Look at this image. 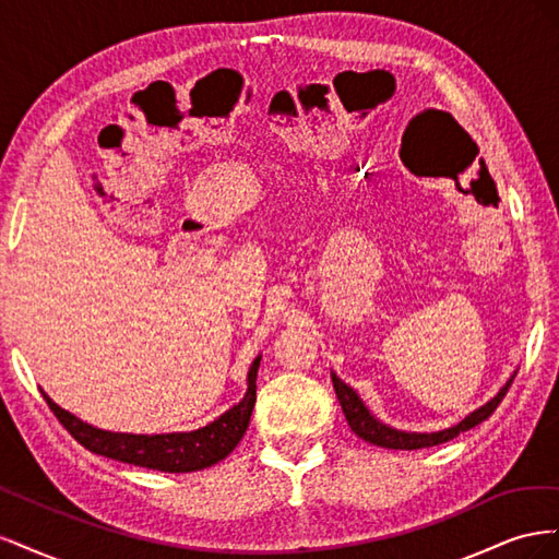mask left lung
<instances>
[{
    "mask_svg": "<svg viewBox=\"0 0 559 559\" xmlns=\"http://www.w3.org/2000/svg\"><path fill=\"white\" fill-rule=\"evenodd\" d=\"M331 380H333L335 396H337V401H341V408L345 413L349 429L357 433L359 438H364L366 443H373V445H380V448H386V450H419V448H433V445L452 441L454 436H460L462 431L478 427L480 421H485L489 415H492L497 411V405L501 403V399L506 396V392H509L511 382H513V380L506 382V386L492 401L485 403L483 408L473 411L456 427H450L445 431H436V433H405V431H396L392 427L382 425V421H378L373 415H370L366 411V405L361 403V399L357 396V392H354L352 386H347L335 373H331Z\"/></svg>",
    "mask_w": 559,
    "mask_h": 559,
    "instance_id": "left-lung-1",
    "label": "left lung"
}]
</instances>
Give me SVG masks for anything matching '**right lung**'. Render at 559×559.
I'll use <instances>...</instances> for the list:
<instances>
[{
	"mask_svg": "<svg viewBox=\"0 0 559 559\" xmlns=\"http://www.w3.org/2000/svg\"><path fill=\"white\" fill-rule=\"evenodd\" d=\"M261 357L251 364L247 376V394L245 399L233 405L222 417L214 419L212 425L189 433H158V436H134V433H111L95 429L86 421L76 419L60 405H56L46 394L48 408L60 419V425L70 431L76 441L95 452L118 460L123 464H134L165 473H189L214 466L242 441L249 427V417L257 403V370Z\"/></svg>",
	"mask_w": 559,
	"mask_h": 559,
	"instance_id": "add662e5",
	"label": "right lung"
}]
</instances>
